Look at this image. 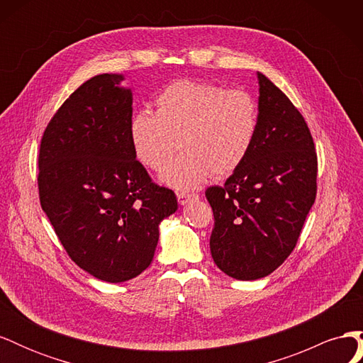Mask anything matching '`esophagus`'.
<instances>
[{
  "mask_svg": "<svg viewBox=\"0 0 363 363\" xmlns=\"http://www.w3.org/2000/svg\"><path fill=\"white\" fill-rule=\"evenodd\" d=\"M177 200H179V204L184 206V204H188V203H191V201L199 200V195H196V194H184V192H180V194H177Z\"/></svg>",
  "mask_w": 363,
  "mask_h": 363,
  "instance_id": "esophagus-1",
  "label": "esophagus"
}]
</instances>
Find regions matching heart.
Returning <instances> with one entry per match:
<instances>
[{"label":"heart","instance_id":"heart-1","mask_svg":"<svg viewBox=\"0 0 363 363\" xmlns=\"http://www.w3.org/2000/svg\"><path fill=\"white\" fill-rule=\"evenodd\" d=\"M155 107V113L139 112L131 119V145L142 164L163 171L182 145L185 152L162 175L179 191L195 189L211 172H235L255 145L259 108L242 89L175 80L156 95Z\"/></svg>","mask_w":363,"mask_h":363}]
</instances>
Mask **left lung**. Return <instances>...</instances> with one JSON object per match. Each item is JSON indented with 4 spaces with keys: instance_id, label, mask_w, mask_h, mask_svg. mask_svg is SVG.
I'll use <instances>...</instances> for the list:
<instances>
[{
    "instance_id": "left-lung-1",
    "label": "left lung",
    "mask_w": 363,
    "mask_h": 363,
    "mask_svg": "<svg viewBox=\"0 0 363 363\" xmlns=\"http://www.w3.org/2000/svg\"><path fill=\"white\" fill-rule=\"evenodd\" d=\"M259 79V128L248 157L224 186L206 191L215 227L216 267L236 280H257L288 259L316 196L311 130L289 98Z\"/></svg>"
}]
</instances>
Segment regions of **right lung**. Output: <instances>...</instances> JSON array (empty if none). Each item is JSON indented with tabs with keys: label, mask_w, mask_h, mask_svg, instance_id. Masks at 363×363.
Here are the masks:
<instances>
[{
	"label": "right lung",
	"mask_w": 363,
	"mask_h": 363,
	"mask_svg": "<svg viewBox=\"0 0 363 363\" xmlns=\"http://www.w3.org/2000/svg\"><path fill=\"white\" fill-rule=\"evenodd\" d=\"M123 74L84 82L43 131L39 199L68 256L98 280L121 283L155 257L159 224L177 211L130 140L133 95Z\"/></svg>",
	"instance_id": "1"
}]
</instances>
